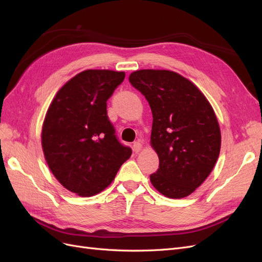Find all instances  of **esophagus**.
I'll list each match as a JSON object with an SVG mask.
<instances>
[{
  "label": "esophagus",
  "mask_w": 262,
  "mask_h": 262,
  "mask_svg": "<svg viewBox=\"0 0 262 262\" xmlns=\"http://www.w3.org/2000/svg\"><path fill=\"white\" fill-rule=\"evenodd\" d=\"M141 148H143V145H141L140 141H135V143L133 144V150L135 152H139L141 150Z\"/></svg>",
  "instance_id": "esophagus-1"
}]
</instances>
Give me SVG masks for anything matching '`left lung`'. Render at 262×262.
<instances>
[{
    "label": "left lung",
    "mask_w": 262,
    "mask_h": 262,
    "mask_svg": "<svg viewBox=\"0 0 262 262\" xmlns=\"http://www.w3.org/2000/svg\"><path fill=\"white\" fill-rule=\"evenodd\" d=\"M129 82L152 112L150 141L159 157L152 185L170 199L190 195L220 156L221 129L213 107L191 81L173 71H134Z\"/></svg>",
    "instance_id": "obj_1"
}]
</instances>
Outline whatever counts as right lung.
<instances>
[{"instance_id":"obj_1","label":"right lung","mask_w":262,"mask_h":262,"mask_svg":"<svg viewBox=\"0 0 262 262\" xmlns=\"http://www.w3.org/2000/svg\"><path fill=\"white\" fill-rule=\"evenodd\" d=\"M124 79L125 72L82 71L59 90L45 117V159L57 180L80 196L105 189L132 155L117 139L106 111Z\"/></svg>"}]
</instances>
